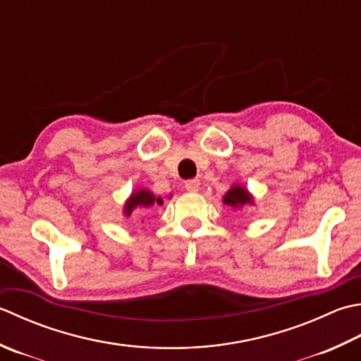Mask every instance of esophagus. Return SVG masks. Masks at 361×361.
Wrapping results in <instances>:
<instances>
[{"label": "esophagus", "mask_w": 361, "mask_h": 361, "mask_svg": "<svg viewBox=\"0 0 361 361\" xmlns=\"http://www.w3.org/2000/svg\"><path fill=\"white\" fill-rule=\"evenodd\" d=\"M185 186H186V189L189 190V192H197V190L200 189V180H197V178L188 180V181L185 183Z\"/></svg>", "instance_id": "1"}]
</instances>
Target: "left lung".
I'll return each mask as SVG.
<instances>
[{
  "mask_svg": "<svg viewBox=\"0 0 361 361\" xmlns=\"http://www.w3.org/2000/svg\"><path fill=\"white\" fill-rule=\"evenodd\" d=\"M224 203L231 208H241L244 204H253V197L247 189L239 185H233L227 194L224 195Z\"/></svg>",
  "mask_w": 361,
  "mask_h": 361,
  "instance_id": "1",
  "label": "left lung"
}]
</instances>
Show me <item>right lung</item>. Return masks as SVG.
<instances>
[{"mask_svg": "<svg viewBox=\"0 0 361 361\" xmlns=\"http://www.w3.org/2000/svg\"><path fill=\"white\" fill-rule=\"evenodd\" d=\"M154 203L162 204L161 197H154L153 192H150V190L147 189H137L134 190L130 199L126 200L123 213L125 216H131L133 211L136 208H150Z\"/></svg>", "mask_w": 361, "mask_h": 361, "instance_id": "right-lung-1", "label": "right lung"}]
</instances>
